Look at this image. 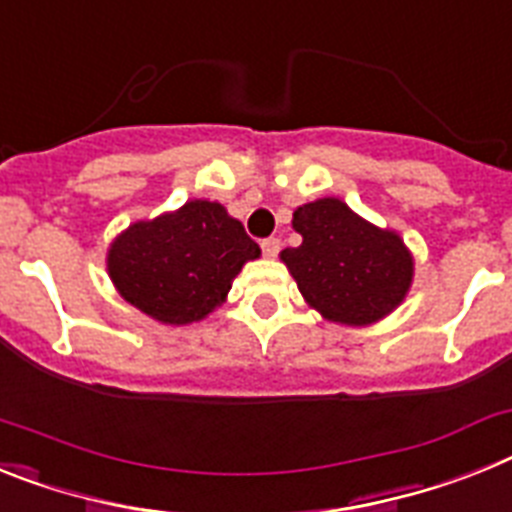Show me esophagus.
<instances>
[{
  "instance_id": "1",
  "label": "esophagus",
  "mask_w": 512,
  "mask_h": 512,
  "mask_svg": "<svg viewBox=\"0 0 512 512\" xmlns=\"http://www.w3.org/2000/svg\"><path fill=\"white\" fill-rule=\"evenodd\" d=\"M279 248H282L279 238H264V240H261V251H264L266 259H274V256L279 253Z\"/></svg>"
}]
</instances>
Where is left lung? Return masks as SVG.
Listing matches in <instances>:
<instances>
[{"label": "left lung", "mask_w": 512, "mask_h": 512, "mask_svg": "<svg viewBox=\"0 0 512 512\" xmlns=\"http://www.w3.org/2000/svg\"><path fill=\"white\" fill-rule=\"evenodd\" d=\"M292 227L303 243L279 256L323 318L368 326L406 298L414 259L393 230L370 225L334 196L295 209Z\"/></svg>", "instance_id": "obj_1"}]
</instances>
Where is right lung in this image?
<instances>
[{"mask_svg": "<svg viewBox=\"0 0 512 512\" xmlns=\"http://www.w3.org/2000/svg\"><path fill=\"white\" fill-rule=\"evenodd\" d=\"M259 253L222 204L194 199L126 227L108 248V274L126 303L155 321L183 326L209 316Z\"/></svg>", "mask_w": 512, "mask_h": 512, "instance_id": "1", "label": "right lung"}]
</instances>
